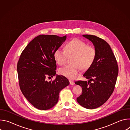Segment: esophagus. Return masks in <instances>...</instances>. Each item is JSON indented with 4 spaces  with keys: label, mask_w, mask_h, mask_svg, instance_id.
Masks as SVG:
<instances>
[{
    "label": "esophagus",
    "mask_w": 130,
    "mask_h": 130,
    "mask_svg": "<svg viewBox=\"0 0 130 130\" xmlns=\"http://www.w3.org/2000/svg\"><path fill=\"white\" fill-rule=\"evenodd\" d=\"M69 82H70V84L71 85H74L75 84V83H74L72 81H71V80H69Z\"/></svg>",
    "instance_id": "1"
}]
</instances>
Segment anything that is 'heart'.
<instances>
[{"mask_svg":"<svg viewBox=\"0 0 130 130\" xmlns=\"http://www.w3.org/2000/svg\"><path fill=\"white\" fill-rule=\"evenodd\" d=\"M68 57L72 56L70 63L59 69L61 75L72 79L79 73L80 69H88L94 62L96 56V49L79 39H73L66 43L65 50L58 48L55 50L54 58L59 65H64Z\"/></svg>","mask_w":130,"mask_h":130,"instance_id":"obj_1","label":"heart"}]
</instances>
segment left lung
Segmentation results:
<instances>
[{
  "instance_id": "obj_1",
  "label": "left lung",
  "mask_w": 130,
  "mask_h": 130,
  "mask_svg": "<svg viewBox=\"0 0 130 130\" xmlns=\"http://www.w3.org/2000/svg\"><path fill=\"white\" fill-rule=\"evenodd\" d=\"M82 36L91 41L96 50V56L92 65L83 76L89 82L78 81L75 84L82 88V95L77 101L87 109H95L103 104L114 91L118 67L115 55L109 44L104 40L92 35ZM90 80H92L90 83Z\"/></svg>"
}]
</instances>
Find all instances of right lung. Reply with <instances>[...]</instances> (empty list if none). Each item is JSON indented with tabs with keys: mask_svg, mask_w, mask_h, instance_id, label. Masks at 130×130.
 Listing matches in <instances>:
<instances>
[{
	"mask_svg": "<svg viewBox=\"0 0 130 130\" xmlns=\"http://www.w3.org/2000/svg\"><path fill=\"white\" fill-rule=\"evenodd\" d=\"M67 36L40 35L32 40L22 52L17 63V73L22 93L35 107L47 110L59 100L60 91L69 84L68 79L56 75L57 64L54 53ZM56 76L53 82L47 76Z\"/></svg>",
	"mask_w": 130,
	"mask_h": 130,
	"instance_id": "obj_1",
	"label": "right lung"
}]
</instances>
